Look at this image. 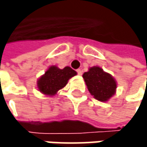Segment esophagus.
<instances>
[{
    "instance_id": "1",
    "label": "esophagus",
    "mask_w": 147,
    "mask_h": 147,
    "mask_svg": "<svg viewBox=\"0 0 147 147\" xmlns=\"http://www.w3.org/2000/svg\"><path fill=\"white\" fill-rule=\"evenodd\" d=\"M76 72L78 75H82V71H81V69H77L76 70Z\"/></svg>"
}]
</instances>
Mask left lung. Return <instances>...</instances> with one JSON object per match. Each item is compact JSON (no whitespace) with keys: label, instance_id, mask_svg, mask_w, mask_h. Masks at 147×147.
<instances>
[{"label":"left lung","instance_id":"left-lung-1","mask_svg":"<svg viewBox=\"0 0 147 147\" xmlns=\"http://www.w3.org/2000/svg\"><path fill=\"white\" fill-rule=\"evenodd\" d=\"M89 93L100 101H107L117 88L115 79L98 66H94L82 75Z\"/></svg>","mask_w":147,"mask_h":147}]
</instances>
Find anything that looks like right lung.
Instances as JSON below:
<instances>
[{
    "label": "right lung",
    "mask_w": 147,
    "mask_h": 147,
    "mask_svg": "<svg viewBox=\"0 0 147 147\" xmlns=\"http://www.w3.org/2000/svg\"><path fill=\"white\" fill-rule=\"evenodd\" d=\"M76 75V72L71 67L66 66L61 70L57 66H51L38 80V89L44 94L54 95L67 84L71 77Z\"/></svg>",
    "instance_id": "right-lung-1"
}]
</instances>
